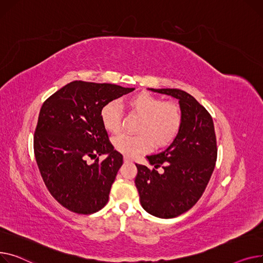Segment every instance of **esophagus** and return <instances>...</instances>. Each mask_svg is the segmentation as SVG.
Here are the masks:
<instances>
[{
    "label": "esophagus",
    "mask_w": 263,
    "mask_h": 263,
    "mask_svg": "<svg viewBox=\"0 0 263 263\" xmlns=\"http://www.w3.org/2000/svg\"><path fill=\"white\" fill-rule=\"evenodd\" d=\"M129 161H132V158L129 157V156H124V162H129Z\"/></svg>",
    "instance_id": "obj_1"
}]
</instances>
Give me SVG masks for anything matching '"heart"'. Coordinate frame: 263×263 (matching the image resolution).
<instances>
[{
    "label": "heart",
    "instance_id": "b5f03b06",
    "mask_svg": "<svg viewBox=\"0 0 263 263\" xmlns=\"http://www.w3.org/2000/svg\"><path fill=\"white\" fill-rule=\"evenodd\" d=\"M128 109L141 117L137 126L138 135H120L114 139L115 148L126 156H135L154 145L162 148L171 144L177 137L182 123L181 110L177 104L164 102L148 92H139L126 99ZM101 121L104 128L117 134L122 125V108L116 101L102 108Z\"/></svg>",
    "mask_w": 263,
    "mask_h": 263
}]
</instances>
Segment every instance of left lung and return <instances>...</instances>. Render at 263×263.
<instances>
[{"label":"left lung","mask_w":263,"mask_h":263,"mask_svg":"<svg viewBox=\"0 0 263 263\" xmlns=\"http://www.w3.org/2000/svg\"><path fill=\"white\" fill-rule=\"evenodd\" d=\"M148 90L177 99L182 123L171 145L146 156L152 170L136 163L135 183L146 212L171 219L192 208L205 191L217 161V140L211 116L191 95L179 89ZM158 167L164 168L161 174Z\"/></svg>","instance_id":"8db88e82"}]
</instances>
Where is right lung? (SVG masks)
<instances>
[{
	"label": "right lung",
	"instance_id": "obj_1",
	"mask_svg": "<svg viewBox=\"0 0 263 263\" xmlns=\"http://www.w3.org/2000/svg\"><path fill=\"white\" fill-rule=\"evenodd\" d=\"M134 90L74 81L43 103L34 137L36 161L46 188L65 208L91 214L107 204L123 156L109 142L100 114L105 104ZM101 155L107 157L100 163ZM88 158L96 160L90 165Z\"/></svg>",
	"mask_w": 263,
	"mask_h": 263
}]
</instances>
